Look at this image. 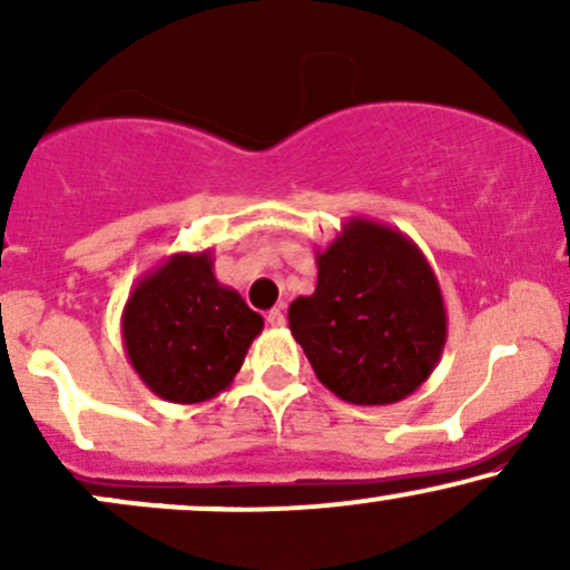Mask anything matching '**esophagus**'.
<instances>
[{
    "label": "esophagus",
    "instance_id": "34e87169",
    "mask_svg": "<svg viewBox=\"0 0 570 570\" xmlns=\"http://www.w3.org/2000/svg\"><path fill=\"white\" fill-rule=\"evenodd\" d=\"M265 322L271 324V326H284V324H286V313H284V307H273V311H267Z\"/></svg>",
    "mask_w": 570,
    "mask_h": 570
}]
</instances>
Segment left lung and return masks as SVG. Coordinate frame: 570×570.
<instances>
[{
    "label": "left lung",
    "mask_w": 570,
    "mask_h": 570,
    "mask_svg": "<svg viewBox=\"0 0 570 570\" xmlns=\"http://www.w3.org/2000/svg\"><path fill=\"white\" fill-rule=\"evenodd\" d=\"M289 330L313 372L351 404H394L429 381L448 340L440 281L396 227L351 217L324 252Z\"/></svg>",
    "instance_id": "left-lung-1"
}]
</instances>
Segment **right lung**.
I'll list each match as a JSON object with an SVG mask.
<instances>
[{"label": "right lung", "instance_id": "obj_1", "mask_svg": "<svg viewBox=\"0 0 570 570\" xmlns=\"http://www.w3.org/2000/svg\"><path fill=\"white\" fill-rule=\"evenodd\" d=\"M263 316L214 276L212 252L171 254L136 281L122 307V345L153 394L174 404L214 399L244 364Z\"/></svg>", "mask_w": 570, "mask_h": 570}]
</instances>
